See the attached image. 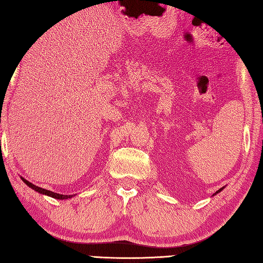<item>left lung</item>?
<instances>
[{"label":"left lung","mask_w":263,"mask_h":263,"mask_svg":"<svg viewBox=\"0 0 263 263\" xmlns=\"http://www.w3.org/2000/svg\"><path fill=\"white\" fill-rule=\"evenodd\" d=\"M222 189H224V187H221V189H219V190H218V191H217V192H216V193H215V194H214V195H216V194H217V193H219V192H220V191H222Z\"/></svg>","instance_id":"8db88e82"}]
</instances>
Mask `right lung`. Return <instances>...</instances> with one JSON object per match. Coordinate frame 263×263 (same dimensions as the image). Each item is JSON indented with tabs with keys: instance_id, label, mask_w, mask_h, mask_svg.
<instances>
[{
	"instance_id": "right-lung-1",
	"label": "right lung",
	"mask_w": 263,
	"mask_h": 263,
	"mask_svg": "<svg viewBox=\"0 0 263 263\" xmlns=\"http://www.w3.org/2000/svg\"><path fill=\"white\" fill-rule=\"evenodd\" d=\"M21 180L24 181L28 186L31 187L32 190H35V191H37L38 193L41 194H45V195H48V197H52V198H55V199H59V200H63V199H69V198H72L73 195H64V194H59V193H54L52 191H48V190H45V189H42V187H38L36 185H33L32 183H30L29 181L25 180L24 177H21Z\"/></svg>"
}]
</instances>
